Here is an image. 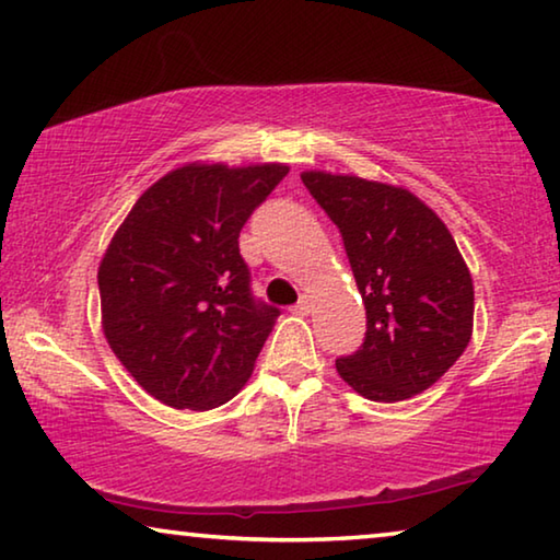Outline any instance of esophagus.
Returning a JSON list of instances; mask_svg holds the SVG:
<instances>
[{"label":"esophagus","instance_id":"34e87169","mask_svg":"<svg viewBox=\"0 0 560 560\" xmlns=\"http://www.w3.org/2000/svg\"><path fill=\"white\" fill-rule=\"evenodd\" d=\"M291 312H294L296 316H308V312H312V301L304 296L294 308H291Z\"/></svg>","mask_w":560,"mask_h":560}]
</instances>
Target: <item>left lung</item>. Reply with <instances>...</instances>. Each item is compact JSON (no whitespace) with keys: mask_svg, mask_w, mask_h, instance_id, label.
Returning <instances> with one entry per match:
<instances>
[{"mask_svg":"<svg viewBox=\"0 0 560 560\" xmlns=\"http://www.w3.org/2000/svg\"><path fill=\"white\" fill-rule=\"evenodd\" d=\"M301 182L339 226L366 306V339L339 376L378 404L431 388L474 334V279L448 226L404 186L322 168Z\"/></svg>","mask_w":560,"mask_h":560,"instance_id":"8db88e82","label":"left lung"}]
</instances>
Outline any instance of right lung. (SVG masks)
Instances as JSON below:
<instances>
[{
    "mask_svg": "<svg viewBox=\"0 0 560 560\" xmlns=\"http://www.w3.org/2000/svg\"><path fill=\"white\" fill-rule=\"evenodd\" d=\"M287 164L189 162L141 194L100 261L104 339L149 396L209 411L252 378L279 308L254 304L238 232Z\"/></svg>",
    "mask_w": 560,
    "mask_h": 560,
    "instance_id": "add662e5",
    "label": "right lung"
}]
</instances>
